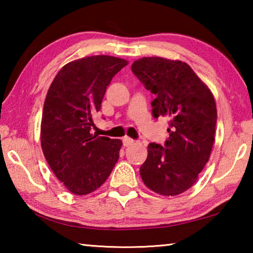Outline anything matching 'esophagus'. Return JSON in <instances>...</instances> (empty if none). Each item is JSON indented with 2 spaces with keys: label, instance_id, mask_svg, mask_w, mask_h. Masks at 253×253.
<instances>
[{
  "label": "esophagus",
  "instance_id": "obj_1",
  "mask_svg": "<svg viewBox=\"0 0 253 253\" xmlns=\"http://www.w3.org/2000/svg\"><path fill=\"white\" fill-rule=\"evenodd\" d=\"M123 144H124V146L125 147H128V146H131L132 144H134V140H132L130 137H128V136H125L123 138Z\"/></svg>",
  "mask_w": 253,
  "mask_h": 253
}]
</instances>
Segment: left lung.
<instances>
[{"instance_id":"left-lung-1","label":"left lung","mask_w":253,"mask_h":253,"mask_svg":"<svg viewBox=\"0 0 253 253\" xmlns=\"http://www.w3.org/2000/svg\"><path fill=\"white\" fill-rule=\"evenodd\" d=\"M131 70L156 96L153 116L169 117L165 147L152 143L140 166L145 185L164 196L183 193L195 184L211 155L216 105L210 88L187 63L161 57L134 61Z\"/></svg>"}]
</instances>
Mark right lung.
<instances>
[{
  "mask_svg": "<svg viewBox=\"0 0 253 253\" xmlns=\"http://www.w3.org/2000/svg\"><path fill=\"white\" fill-rule=\"evenodd\" d=\"M128 65L125 59L91 55L63 66L46 93L41 147L55 176L68 191L85 195L106 182L119 158L121 139L90 134L107 85Z\"/></svg>",
  "mask_w": 253,
  "mask_h": 253,
  "instance_id": "right-lung-1",
  "label": "right lung"
}]
</instances>
